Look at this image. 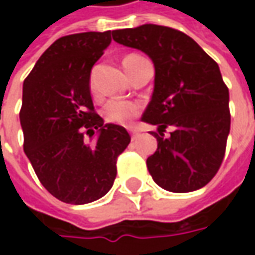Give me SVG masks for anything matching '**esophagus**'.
<instances>
[{
	"instance_id": "esophagus-1",
	"label": "esophagus",
	"mask_w": 255,
	"mask_h": 255,
	"mask_svg": "<svg viewBox=\"0 0 255 255\" xmlns=\"http://www.w3.org/2000/svg\"><path fill=\"white\" fill-rule=\"evenodd\" d=\"M129 133H130V136H132V139L134 140L136 137H139V130H136V129H129Z\"/></svg>"
}]
</instances>
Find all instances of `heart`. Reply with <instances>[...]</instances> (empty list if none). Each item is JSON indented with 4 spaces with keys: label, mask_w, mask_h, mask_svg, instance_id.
I'll use <instances>...</instances> for the list:
<instances>
[{
    "label": "heart",
    "mask_w": 255,
    "mask_h": 255,
    "mask_svg": "<svg viewBox=\"0 0 255 255\" xmlns=\"http://www.w3.org/2000/svg\"><path fill=\"white\" fill-rule=\"evenodd\" d=\"M134 58H139L137 55H128L125 59H123V65H126L128 62H130ZM91 89H93V84L91 81ZM139 105L130 101H125V99H119V98H115L111 99L109 102L103 106V118L111 123H116V125H129L132 122L133 118H136L139 115Z\"/></svg>",
    "instance_id": "1"
}]
</instances>
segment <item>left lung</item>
<instances>
[{
	"mask_svg": "<svg viewBox=\"0 0 255 255\" xmlns=\"http://www.w3.org/2000/svg\"><path fill=\"white\" fill-rule=\"evenodd\" d=\"M112 36L154 65L152 99L142 116L157 126L152 133L157 149L146 160L153 180L173 193L201 189L220 169L230 133L229 89L219 65L189 35L169 26L144 24Z\"/></svg>",
	"mask_w": 255,
	"mask_h": 255,
	"instance_id": "obj_1",
	"label": "left lung"
}]
</instances>
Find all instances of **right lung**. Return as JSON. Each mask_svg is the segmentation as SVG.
Returning a JSON list of instances; mask_svg holds the SVG:
<instances>
[{"mask_svg": "<svg viewBox=\"0 0 255 255\" xmlns=\"http://www.w3.org/2000/svg\"><path fill=\"white\" fill-rule=\"evenodd\" d=\"M111 41V31L62 36L24 81V152L45 189L69 204L92 203L112 189L118 156L130 142L123 126L93 112L91 71Z\"/></svg>", "mask_w": 255, "mask_h": 255, "instance_id": "obj_1", "label": "right lung"}]
</instances>
